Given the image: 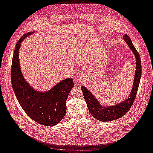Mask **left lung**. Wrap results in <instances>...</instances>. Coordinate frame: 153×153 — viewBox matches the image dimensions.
I'll use <instances>...</instances> for the list:
<instances>
[{
  "label": "left lung",
  "instance_id": "1",
  "mask_svg": "<svg viewBox=\"0 0 153 153\" xmlns=\"http://www.w3.org/2000/svg\"><path fill=\"white\" fill-rule=\"evenodd\" d=\"M123 39L127 43L129 48L131 49L136 59V68L133 87L130 92V94L129 95L128 98L122 102L116 105L106 106L101 104L98 99L96 98L83 85L81 87L85 101L87 105V108L89 109L90 113L95 119L100 121L106 122L114 121V120L119 119L123 116L124 114H126L128 111L130 109L131 105L133 103V101L135 99L138 87L140 84L142 74V66L139 53H138L131 42V40L128 35H124Z\"/></svg>",
  "mask_w": 153,
  "mask_h": 153
}]
</instances>
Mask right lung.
<instances>
[{
	"label": "right lung",
	"instance_id": "add662e5",
	"mask_svg": "<svg viewBox=\"0 0 153 153\" xmlns=\"http://www.w3.org/2000/svg\"><path fill=\"white\" fill-rule=\"evenodd\" d=\"M35 32L25 34L16 45L11 66V84L18 102L27 115L40 124L53 126L65 115L66 100L75 84L72 78H68L43 92L36 90L26 81L20 68L19 50L22 41Z\"/></svg>",
	"mask_w": 153,
	"mask_h": 153
}]
</instances>
